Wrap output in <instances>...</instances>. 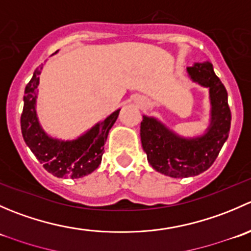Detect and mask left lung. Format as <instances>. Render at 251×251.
I'll return each instance as SVG.
<instances>
[{
  "label": "left lung",
  "mask_w": 251,
  "mask_h": 251,
  "mask_svg": "<svg viewBox=\"0 0 251 251\" xmlns=\"http://www.w3.org/2000/svg\"><path fill=\"white\" fill-rule=\"evenodd\" d=\"M194 82L209 87L211 124L206 133L197 138H182L154 118L143 116L141 123L142 148L149 164L158 173L175 178L197 176L214 164L228 138L231 110L227 91L210 63H197L187 68Z\"/></svg>",
  "instance_id": "obj_1"
}]
</instances>
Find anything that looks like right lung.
I'll use <instances>...</instances> for the list:
<instances>
[{
  "label": "right lung",
  "instance_id": "right-lung-1",
  "mask_svg": "<svg viewBox=\"0 0 251 251\" xmlns=\"http://www.w3.org/2000/svg\"><path fill=\"white\" fill-rule=\"evenodd\" d=\"M41 69L42 67L36 68L31 80L25 87L24 108L20 118L23 138L37 160L53 176L80 178L90 175L102 161L104 153L103 146L120 109L114 111L77 140L64 142L48 137L37 121L35 109Z\"/></svg>",
  "mask_w": 251,
  "mask_h": 251
}]
</instances>
